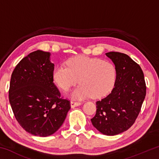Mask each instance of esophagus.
Masks as SVG:
<instances>
[{
	"instance_id": "obj_1",
	"label": "esophagus",
	"mask_w": 159,
	"mask_h": 159,
	"mask_svg": "<svg viewBox=\"0 0 159 159\" xmlns=\"http://www.w3.org/2000/svg\"><path fill=\"white\" fill-rule=\"evenodd\" d=\"M82 103H80V102H71V103H70V105H71V108H74V107H79L80 105H81Z\"/></svg>"
}]
</instances>
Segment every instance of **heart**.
Wrapping results in <instances>:
<instances>
[{"instance_id":"1","label":"heart","mask_w":159,"mask_h":159,"mask_svg":"<svg viewBox=\"0 0 159 159\" xmlns=\"http://www.w3.org/2000/svg\"><path fill=\"white\" fill-rule=\"evenodd\" d=\"M67 66L53 69L52 79L63 90H69L79 82L80 85L68 95L73 99L103 98L111 92L116 80L114 65L99 58L76 56L66 61Z\"/></svg>"}]
</instances>
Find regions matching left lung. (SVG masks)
Here are the masks:
<instances>
[{"instance_id": "left-lung-1", "label": "left lung", "mask_w": 159, "mask_h": 159, "mask_svg": "<svg viewBox=\"0 0 159 159\" xmlns=\"http://www.w3.org/2000/svg\"><path fill=\"white\" fill-rule=\"evenodd\" d=\"M116 80L111 93L96 102L93 125L106 135H116L130 128L140 111L146 96L144 74L138 64L125 54L109 52Z\"/></svg>"}]
</instances>
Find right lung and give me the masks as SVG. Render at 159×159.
I'll use <instances>...</instances> for the list:
<instances>
[{"label": "right lung", "instance_id": "right-lung-1", "mask_svg": "<svg viewBox=\"0 0 159 159\" xmlns=\"http://www.w3.org/2000/svg\"><path fill=\"white\" fill-rule=\"evenodd\" d=\"M50 55L40 50L29 53L16 66L10 83L9 102L16 119L26 132L39 137L57 131L71 108L53 83Z\"/></svg>", "mask_w": 159, "mask_h": 159}]
</instances>
